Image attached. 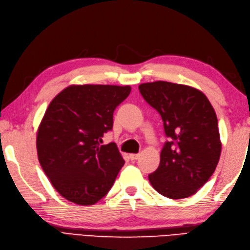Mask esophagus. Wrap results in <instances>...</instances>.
<instances>
[{"label": "esophagus", "instance_id": "34e87169", "mask_svg": "<svg viewBox=\"0 0 250 250\" xmlns=\"http://www.w3.org/2000/svg\"><path fill=\"white\" fill-rule=\"evenodd\" d=\"M139 156H140L139 153H132V154H130V159L132 161H136L138 158H139Z\"/></svg>", "mask_w": 250, "mask_h": 250}]
</instances>
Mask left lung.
I'll use <instances>...</instances> for the list:
<instances>
[{
  "label": "left lung",
  "instance_id": "obj_1",
  "mask_svg": "<svg viewBox=\"0 0 250 250\" xmlns=\"http://www.w3.org/2000/svg\"><path fill=\"white\" fill-rule=\"evenodd\" d=\"M140 94L160 113L165 134L159 168L148 175L164 197L196 193L214 173L221 143L215 111L202 91L167 81L142 83Z\"/></svg>",
  "mask_w": 250,
  "mask_h": 250
}]
</instances>
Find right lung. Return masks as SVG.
<instances>
[{
    "mask_svg": "<svg viewBox=\"0 0 250 250\" xmlns=\"http://www.w3.org/2000/svg\"><path fill=\"white\" fill-rule=\"evenodd\" d=\"M131 87L72 85L49 104L37 134L41 167L57 191L78 205H92L112 188L125 161L115 143L101 145L113 112Z\"/></svg>",
    "mask_w": 250,
    "mask_h": 250,
    "instance_id": "add662e5",
    "label": "right lung"
}]
</instances>
